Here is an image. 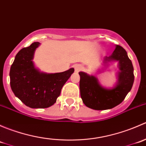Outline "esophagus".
Returning <instances> with one entry per match:
<instances>
[{
    "mask_svg": "<svg viewBox=\"0 0 146 146\" xmlns=\"http://www.w3.org/2000/svg\"><path fill=\"white\" fill-rule=\"evenodd\" d=\"M82 68V66L80 64H76L74 65V69H75V71L76 72H78L80 70H81Z\"/></svg>",
    "mask_w": 146,
    "mask_h": 146,
    "instance_id": "esophagus-1",
    "label": "esophagus"
}]
</instances>
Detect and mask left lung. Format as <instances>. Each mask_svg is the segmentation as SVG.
<instances>
[{
    "mask_svg": "<svg viewBox=\"0 0 146 146\" xmlns=\"http://www.w3.org/2000/svg\"><path fill=\"white\" fill-rule=\"evenodd\" d=\"M112 61H118L119 69L117 82L112 88L102 86L95 76L79 72L80 97L86 107L95 110L114 108L122 102L131 90L134 81L133 64L123 47L117 45L111 56L103 58L105 66Z\"/></svg>",
    "mask_w": 146,
    "mask_h": 146,
    "instance_id": "left-lung-1",
    "label": "left lung"
}]
</instances>
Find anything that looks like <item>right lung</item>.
I'll list each match as a JSON object with an SVG mask.
<instances>
[{"label":"right lung","instance_id":"right-lung-1","mask_svg":"<svg viewBox=\"0 0 146 146\" xmlns=\"http://www.w3.org/2000/svg\"><path fill=\"white\" fill-rule=\"evenodd\" d=\"M39 42L23 48L10 67V87L17 98L30 108H47L56 102L63 86L74 68L61 73H46L35 66L34 54Z\"/></svg>","mask_w":146,"mask_h":146}]
</instances>
